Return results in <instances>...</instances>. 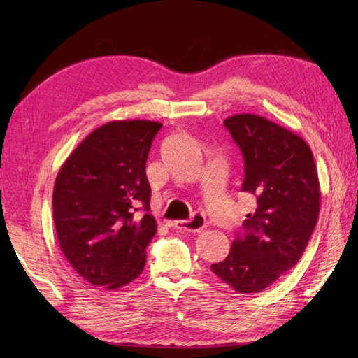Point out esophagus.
I'll list each match as a JSON object with an SVG mask.
<instances>
[{
	"instance_id": "obj_1",
	"label": "esophagus",
	"mask_w": 358,
	"mask_h": 358,
	"mask_svg": "<svg viewBox=\"0 0 358 358\" xmlns=\"http://www.w3.org/2000/svg\"><path fill=\"white\" fill-rule=\"evenodd\" d=\"M173 227H175L176 230L199 233L206 227V218H204L203 213H194L191 220L175 221V222H173Z\"/></svg>"
}]
</instances>
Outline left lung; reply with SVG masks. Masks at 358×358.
I'll use <instances>...</instances> for the list:
<instances>
[{
  "label": "left lung",
  "mask_w": 358,
  "mask_h": 358,
  "mask_svg": "<svg viewBox=\"0 0 358 358\" xmlns=\"http://www.w3.org/2000/svg\"><path fill=\"white\" fill-rule=\"evenodd\" d=\"M224 125L243 155L242 191L257 208L229 255L210 270L239 294H254L305 252L320 213V180L310 148L287 128L251 113L227 117Z\"/></svg>",
  "instance_id": "1"
}]
</instances>
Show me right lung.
<instances>
[{
  "label": "right lung",
  "instance_id": "1",
  "mask_svg": "<svg viewBox=\"0 0 358 358\" xmlns=\"http://www.w3.org/2000/svg\"><path fill=\"white\" fill-rule=\"evenodd\" d=\"M161 127L145 119L107 122L58 173L52 204L61 251L95 287L121 288L143 272L157 233L145 169Z\"/></svg>",
  "mask_w": 358,
  "mask_h": 358
}]
</instances>
